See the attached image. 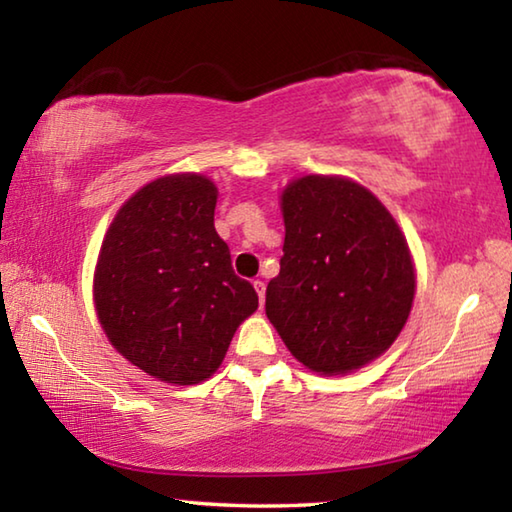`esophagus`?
Wrapping results in <instances>:
<instances>
[{"label":"esophagus","instance_id":"34e87169","mask_svg":"<svg viewBox=\"0 0 512 512\" xmlns=\"http://www.w3.org/2000/svg\"><path fill=\"white\" fill-rule=\"evenodd\" d=\"M253 287H255V291H257V296H259V305H262V302H264V293H266V287H264V282H262V280H255V282H253Z\"/></svg>","mask_w":512,"mask_h":512}]
</instances>
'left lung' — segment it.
Wrapping results in <instances>:
<instances>
[{
  "label": "left lung",
  "instance_id": "1",
  "mask_svg": "<svg viewBox=\"0 0 512 512\" xmlns=\"http://www.w3.org/2000/svg\"><path fill=\"white\" fill-rule=\"evenodd\" d=\"M284 255L266 316L289 352L320 375L381 357L409 320L415 264L379 198L345 176L309 173L280 196Z\"/></svg>",
  "mask_w": 512,
  "mask_h": 512
}]
</instances>
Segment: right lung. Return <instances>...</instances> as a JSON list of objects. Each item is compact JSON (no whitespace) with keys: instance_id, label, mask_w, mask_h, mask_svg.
Segmentation results:
<instances>
[{"instance_id":"add662e5","label":"right lung","mask_w":512,"mask_h":512,"mask_svg":"<svg viewBox=\"0 0 512 512\" xmlns=\"http://www.w3.org/2000/svg\"><path fill=\"white\" fill-rule=\"evenodd\" d=\"M216 198L201 173L151 180L119 207L94 266V309L110 345L164 384L210 379L257 309L253 284L235 275L216 235Z\"/></svg>"}]
</instances>
